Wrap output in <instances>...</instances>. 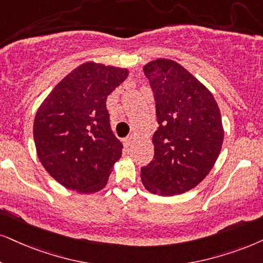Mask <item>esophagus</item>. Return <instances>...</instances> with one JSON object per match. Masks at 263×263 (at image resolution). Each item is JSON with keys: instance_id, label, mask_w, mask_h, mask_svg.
Instances as JSON below:
<instances>
[{"instance_id": "esophagus-1", "label": "esophagus", "mask_w": 263, "mask_h": 263, "mask_svg": "<svg viewBox=\"0 0 263 263\" xmlns=\"http://www.w3.org/2000/svg\"><path fill=\"white\" fill-rule=\"evenodd\" d=\"M135 138H136V136H135L134 134H131L129 136H127V137H126V139H125L126 145H129V144H131V143L135 141Z\"/></svg>"}]
</instances>
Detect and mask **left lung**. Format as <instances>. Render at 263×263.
<instances>
[{
	"label": "left lung",
	"mask_w": 263,
	"mask_h": 263,
	"mask_svg": "<svg viewBox=\"0 0 263 263\" xmlns=\"http://www.w3.org/2000/svg\"><path fill=\"white\" fill-rule=\"evenodd\" d=\"M155 99L159 127L154 158L141 168L142 183L161 197L182 194L200 183L220 155L223 126L212 93L187 69L159 58L143 68Z\"/></svg>",
	"instance_id": "1"
}]
</instances>
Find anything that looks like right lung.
<instances>
[{
  "mask_svg": "<svg viewBox=\"0 0 263 263\" xmlns=\"http://www.w3.org/2000/svg\"><path fill=\"white\" fill-rule=\"evenodd\" d=\"M127 76L126 68L86 62L59 81L37 109L36 153L65 188L91 194L107 184L122 144L110 128L105 102Z\"/></svg>",
  "mask_w": 263,
  "mask_h": 263,
  "instance_id": "right-lung-1",
  "label": "right lung"
}]
</instances>
